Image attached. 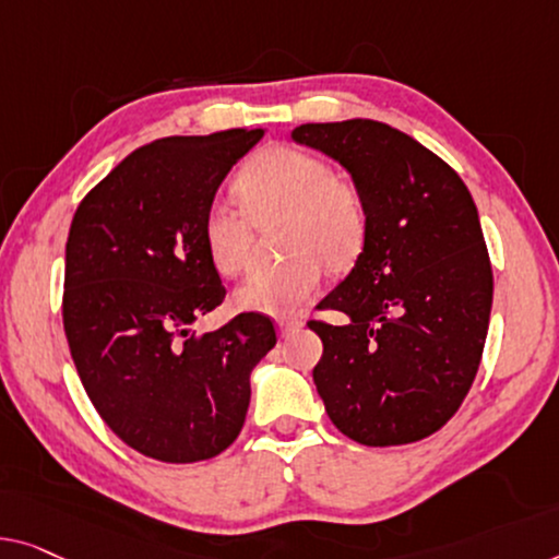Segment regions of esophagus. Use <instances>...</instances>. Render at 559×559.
<instances>
[{"label": "esophagus", "instance_id": "obj_1", "mask_svg": "<svg viewBox=\"0 0 559 559\" xmlns=\"http://www.w3.org/2000/svg\"><path fill=\"white\" fill-rule=\"evenodd\" d=\"M301 326H304L301 319H281L278 321V336L286 338V336H290V333H296Z\"/></svg>", "mask_w": 559, "mask_h": 559}]
</instances>
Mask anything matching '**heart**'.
<instances>
[{"mask_svg": "<svg viewBox=\"0 0 559 559\" xmlns=\"http://www.w3.org/2000/svg\"><path fill=\"white\" fill-rule=\"evenodd\" d=\"M238 193L258 223L286 215V253H294L283 263L258 265L243 281L233 296L240 311L296 313L321 288V258L338 269L361 251L369 223L364 193L308 150H265L240 170ZM247 214L221 198L205 207L203 240L223 276H236L251 261L253 223Z\"/></svg>", "mask_w": 559, "mask_h": 559, "instance_id": "b5f03b06", "label": "heart"}]
</instances>
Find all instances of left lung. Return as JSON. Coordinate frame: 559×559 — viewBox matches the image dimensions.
<instances>
[{
    "label": "left lung",
    "instance_id": "left-lung-1",
    "mask_svg": "<svg viewBox=\"0 0 559 559\" xmlns=\"http://www.w3.org/2000/svg\"><path fill=\"white\" fill-rule=\"evenodd\" d=\"M290 138L352 175L369 211L352 273L319 304L346 323H308L323 341L313 384L329 419L366 447L435 435L477 377L492 311L472 193L441 157L384 122H308Z\"/></svg>",
    "mask_w": 559,
    "mask_h": 559
}]
</instances>
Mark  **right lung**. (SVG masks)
<instances>
[{
  "label": "right lung",
  "mask_w": 559,
  "mask_h": 559,
  "mask_svg": "<svg viewBox=\"0 0 559 559\" xmlns=\"http://www.w3.org/2000/svg\"><path fill=\"white\" fill-rule=\"evenodd\" d=\"M263 130L163 138L138 147L74 213L62 321L72 361L107 427L170 464L211 460L240 435L251 371L276 346L271 319L240 313L195 336L223 304L203 215Z\"/></svg>",
  "instance_id": "add662e5"
}]
</instances>
